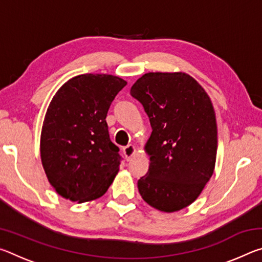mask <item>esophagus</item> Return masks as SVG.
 Returning a JSON list of instances; mask_svg holds the SVG:
<instances>
[{"mask_svg": "<svg viewBox=\"0 0 262 262\" xmlns=\"http://www.w3.org/2000/svg\"><path fill=\"white\" fill-rule=\"evenodd\" d=\"M122 151H123V155H125V156H126L127 161H129L133 155L135 154L136 149H135V147H134V145H133V144H128L127 147H125V148L122 149Z\"/></svg>", "mask_w": 262, "mask_h": 262, "instance_id": "1", "label": "esophagus"}]
</instances>
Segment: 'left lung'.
Instances as JSON below:
<instances>
[{
	"instance_id": "8db88e82",
	"label": "left lung",
	"mask_w": 262,
	"mask_h": 262,
	"mask_svg": "<svg viewBox=\"0 0 262 262\" xmlns=\"http://www.w3.org/2000/svg\"><path fill=\"white\" fill-rule=\"evenodd\" d=\"M148 114L152 133L145 149L147 174L137 181L143 200L165 212L196 200L214 172L215 111L207 92L185 73H148L130 89Z\"/></svg>"
}]
</instances>
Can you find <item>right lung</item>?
<instances>
[{"instance_id": "add662e5", "label": "right lung", "mask_w": 262, "mask_h": 262, "mask_svg": "<svg viewBox=\"0 0 262 262\" xmlns=\"http://www.w3.org/2000/svg\"><path fill=\"white\" fill-rule=\"evenodd\" d=\"M126 84L112 75L84 74L53 97L40 155L48 181L64 199L79 203L98 199L118 173L122 158L110 139L106 115Z\"/></svg>"}]
</instances>
